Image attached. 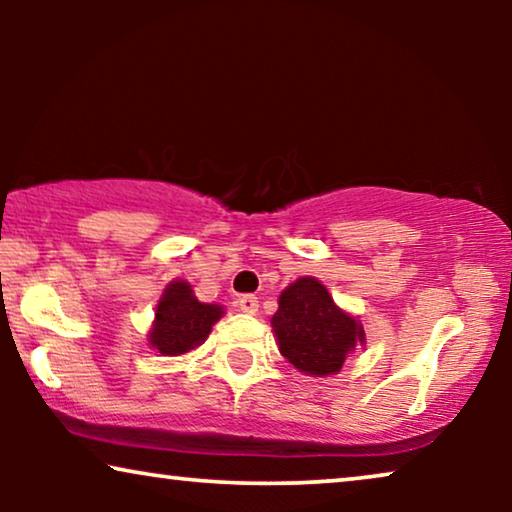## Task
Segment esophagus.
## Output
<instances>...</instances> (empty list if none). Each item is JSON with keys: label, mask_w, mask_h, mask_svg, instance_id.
<instances>
[{"label": "esophagus", "mask_w": 512, "mask_h": 512, "mask_svg": "<svg viewBox=\"0 0 512 512\" xmlns=\"http://www.w3.org/2000/svg\"><path fill=\"white\" fill-rule=\"evenodd\" d=\"M237 305H240V310L247 312V314L258 312V298L251 296V293H247V296H242L240 300H237Z\"/></svg>", "instance_id": "1"}]
</instances>
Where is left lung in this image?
Here are the masks:
<instances>
[{"label":"left lung","mask_w":512,"mask_h":512,"mask_svg":"<svg viewBox=\"0 0 512 512\" xmlns=\"http://www.w3.org/2000/svg\"><path fill=\"white\" fill-rule=\"evenodd\" d=\"M270 324L284 359L312 377L340 373L347 354L366 342L359 319L340 310L314 277H300L286 286Z\"/></svg>","instance_id":"left-lung-1"}]
</instances>
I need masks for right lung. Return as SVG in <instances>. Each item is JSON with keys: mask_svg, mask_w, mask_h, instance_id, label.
<instances>
[{"mask_svg": "<svg viewBox=\"0 0 512 512\" xmlns=\"http://www.w3.org/2000/svg\"><path fill=\"white\" fill-rule=\"evenodd\" d=\"M223 317L221 305L200 303L193 296L191 284L184 279L165 286L158 300L149 345L163 356H179L207 340L212 326Z\"/></svg>", "mask_w": 512, "mask_h": 512, "instance_id": "add662e5", "label": "right lung"}]
</instances>
